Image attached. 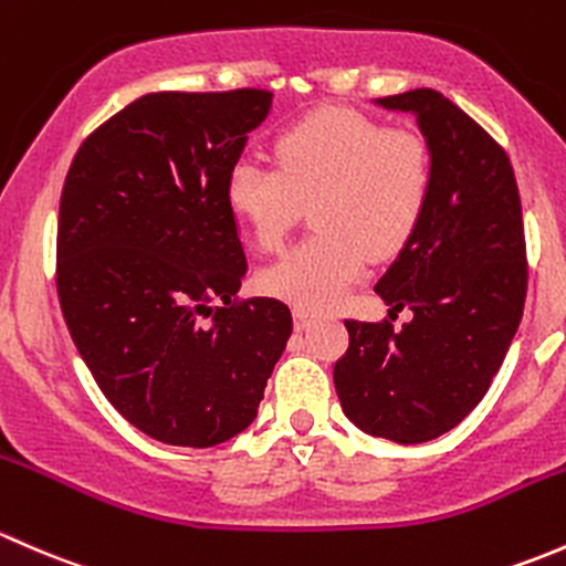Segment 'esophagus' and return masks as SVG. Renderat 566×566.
I'll return each instance as SVG.
<instances>
[{
    "label": "esophagus",
    "instance_id": "esophagus-1",
    "mask_svg": "<svg viewBox=\"0 0 566 566\" xmlns=\"http://www.w3.org/2000/svg\"><path fill=\"white\" fill-rule=\"evenodd\" d=\"M318 318V313L307 311V307H294V324L296 329H307Z\"/></svg>",
    "mask_w": 566,
    "mask_h": 566
}]
</instances>
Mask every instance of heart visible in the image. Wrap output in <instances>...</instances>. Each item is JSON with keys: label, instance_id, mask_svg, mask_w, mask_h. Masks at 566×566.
<instances>
[{"label": "heart", "instance_id": "heart-1", "mask_svg": "<svg viewBox=\"0 0 566 566\" xmlns=\"http://www.w3.org/2000/svg\"><path fill=\"white\" fill-rule=\"evenodd\" d=\"M277 168L240 157L226 179L231 214L261 250H277L313 201L311 240L261 272L272 296L332 307L363 277L368 255H395L422 220L433 182L430 149L413 130H384L346 108L305 116L275 142Z\"/></svg>", "mask_w": 566, "mask_h": 566}]
</instances>
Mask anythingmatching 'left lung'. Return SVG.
<instances>
[{"label": "left lung", "mask_w": 566, "mask_h": 566, "mask_svg": "<svg viewBox=\"0 0 566 566\" xmlns=\"http://www.w3.org/2000/svg\"><path fill=\"white\" fill-rule=\"evenodd\" d=\"M376 106L417 119L433 182L422 220L376 283L411 322H346L335 363L343 413L363 433L422 444L463 422L485 398L526 300V240L504 149L441 92L411 90Z\"/></svg>", "instance_id": "left-lung-1"}]
</instances>
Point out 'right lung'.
I'll list each match as a JSON object with an SVG mask.
<instances>
[{
  "label": "right lung",
  "instance_id": "add662e5",
  "mask_svg": "<svg viewBox=\"0 0 566 566\" xmlns=\"http://www.w3.org/2000/svg\"><path fill=\"white\" fill-rule=\"evenodd\" d=\"M272 92H149L97 127L60 201L56 291L116 411L163 444L214 447L259 413L291 337L248 272L226 179Z\"/></svg>",
  "mask_w": 566,
  "mask_h": 566
}]
</instances>
